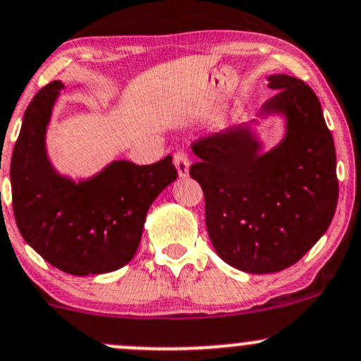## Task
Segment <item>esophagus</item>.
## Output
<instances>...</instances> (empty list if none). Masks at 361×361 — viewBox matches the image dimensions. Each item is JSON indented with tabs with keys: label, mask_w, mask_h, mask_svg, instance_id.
<instances>
[{
	"label": "esophagus",
	"mask_w": 361,
	"mask_h": 361,
	"mask_svg": "<svg viewBox=\"0 0 361 361\" xmlns=\"http://www.w3.org/2000/svg\"><path fill=\"white\" fill-rule=\"evenodd\" d=\"M174 168H176L180 178L188 176V171H190V159H188V155L185 154L183 150L174 154Z\"/></svg>",
	"instance_id": "esophagus-1"
}]
</instances>
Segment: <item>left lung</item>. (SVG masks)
Returning a JSON list of instances; mask_svg holds the SVG:
<instances>
[{
    "mask_svg": "<svg viewBox=\"0 0 361 361\" xmlns=\"http://www.w3.org/2000/svg\"><path fill=\"white\" fill-rule=\"evenodd\" d=\"M276 91L257 119L192 143L190 176L206 197L207 233L218 256L245 273L282 271L320 240L337 206L334 138L305 81L268 75ZM280 116L283 140L266 150L259 118Z\"/></svg>",
    "mask_w": 361,
    "mask_h": 361,
    "instance_id": "1",
    "label": "left lung"
}]
</instances>
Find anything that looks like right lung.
<instances>
[{
	"label": "right lung",
	"instance_id": "1",
	"mask_svg": "<svg viewBox=\"0 0 361 361\" xmlns=\"http://www.w3.org/2000/svg\"><path fill=\"white\" fill-rule=\"evenodd\" d=\"M62 81L36 93L22 119L10 164L11 199L27 244L59 270L102 275L128 264L142 240L149 207L178 178L173 157L150 166L112 161L88 178L53 166L47 133Z\"/></svg>",
	"mask_w": 361,
	"mask_h": 361
}]
</instances>
